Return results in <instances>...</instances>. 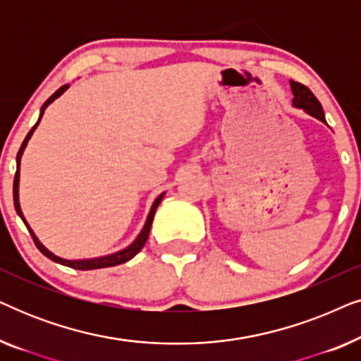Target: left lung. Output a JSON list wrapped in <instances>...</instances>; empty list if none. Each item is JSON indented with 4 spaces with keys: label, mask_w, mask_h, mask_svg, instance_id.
Returning a JSON list of instances; mask_svg holds the SVG:
<instances>
[{
    "label": "left lung",
    "mask_w": 361,
    "mask_h": 361,
    "mask_svg": "<svg viewBox=\"0 0 361 361\" xmlns=\"http://www.w3.org/2000/svg\"><path fill=\"white\" fill-rule=\"evenodd\" d=\"M290 87H293V93H294V105L302 108V110L309 113V115H312L317 118V120L325 123L322 105H320L317 98L314 97V93L299 82H290Z\"/></svg>",
    "instance_id": "obj_1"
}]
</instances>
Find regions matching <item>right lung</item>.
<instances>
[{
    "label": "right lung",
    "instance_id": "1",
    "mask_svg": "<svg viewBox=\"0 0 361 361\" xmlns=\"http://www.w3.org/2000/svg\"><path fill=\"white\" fill-rule=\"evenodd\" d=\"M67 88H68V85H62L61 88H59V90H57L56 93H54L52 97H49V98H47L46 103H44V105H42V110H41V116H39V121H41V118H42V115H44V110H46L47 105H51V103H52L54 100H56L57 97H61L62 93L67 90ZM39 121L36 123V125L32 126V130L27 133L26 140L23 141L21 147H19V152H18V157H16V164H18V169H16V174H14V182H13V199H14V209H16L18 215L21 216V219H23L24 225L27 226L29 233H31L32 240H34V245H36V246H37V250L41 251V253H42L44 256H47L49 259L56 261V263H59V264L68 266V268H73V269H82V271H87V269H100V268H110V266H116V264L126 263V261H128V259H131L133 256H135L136 253H140V250L142 248V246H145L146 240H147V236H149V230H151V225H152V219H154L156 209H157V205L161 204V200H162V197H164V194H161L159 197H157L154 204H152V209H151V212H149V216H147V220H146V225H145V228H142V231H141V233H140V236H137V238H136L135 243L128 246L126 250H121V251H118V253H115V255H110V256H103V258H95V259H80V261H68V259L59 258V256L52 255L51 251L44 248V246L41 245V241H39V240L36 238V235H34V233H32V230L29 228V225L26 224V219H24V216H23L21 207H19V199H18V187H19V161H21V154H23L24 147H26L27 141H29V137L32 136L34 130H36V128H37Z\"/></svg>",
    "mask_w": 361,
    "mask_h": 361
}]
</instances>
